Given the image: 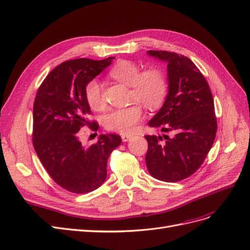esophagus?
Masks as SVG:
<instances>
[{"mask_svg":"<svg viewBox=\"0 0 250 250\" xmlns=\"http://www.w3.org/2000/svg\"><path fill=\"white\" fill-rule=\"evenodd\" d=\"M121 138H122L123 142H128L133 138V135L132 134H122V137H121Z\"/></svg>","mask_w":250,"mask_h":250,"instance_id":"34e87169","label":"esophagus"}]
</instances>
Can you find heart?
I'll return each mask as SVG.
<instances>
[{
    "mask_svg": "<svg viewBox=\"0 0 250 250\" xmlns=\"http://www.w3.org/2000/svg\"><path fill=\"white\" fill-rule=\"evenodd\" d=\"M110 76L122 84L131 87L130 102L140 103L149 109H156L167 95L168 84L164 73L158 69L142 72V67L129 60H121L110 70ZM85 99L93 109H102L104 101L100 82L90 80L84 90ZM143 119L139 105L113 109L103 117V125L107 130L130 133Z\"/></svg>",
    "mask_w": 250,
    "mask_h": 250,
    "instance_id": "1",
    "label": "heart"
}]
</instances>
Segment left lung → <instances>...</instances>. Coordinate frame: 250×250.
<instances>
[{"label": "left lung", "mask_w": 250, "mask_h": 250, "mask_svg": "<svg viewBox=\"0 0 250 250\" xmlns=\"http://www.w3.org/2000/svg\"><path fill=\"white\" fill-rule=\"evenodd\" d=\"M147 54L167 63L168 73V94L148 125L173 135H145L146 165L152 177L175 183L197 171L213 146L217 132L214 100L191 59L167 51L150 50ZM163 137L166 141L161 143Z\"/></svg>", "instance_id": "obj_1"}]
</instances>
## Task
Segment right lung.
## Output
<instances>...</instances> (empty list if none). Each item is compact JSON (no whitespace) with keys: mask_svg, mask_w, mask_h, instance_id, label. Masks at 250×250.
I'll return each instance as SVG.
<instances>
[{"mask_svg":"<svg viewBox=\"0 0 250 250\" xmlns=\"http://www.w3.org/2000/svg\"><path fill=\"white\" fill-rule=\"evenodd\" d=\"M113 58L67 60L51 71L37 90L33 106L35 152L53 180L72 193L99 188L107 176L110 153L122 143L117 134H100L94 145L83 146L78 133L82 126L90 124L85 86Z\"/></svg>","mask_w":250,"mask_h":250,"instance_id":"obj_1","label":"right lung"}]
</instances>
